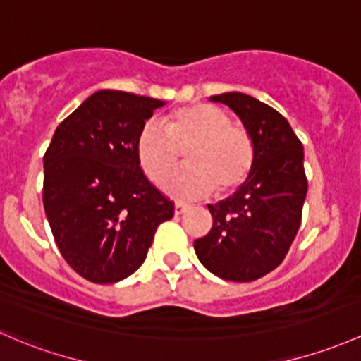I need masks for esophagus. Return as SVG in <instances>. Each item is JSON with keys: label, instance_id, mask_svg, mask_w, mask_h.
Instances as JSON below:
<instances>
[{"label": "esophagus", "instance_id": "1", "mask_svg": "<svg viewBox=\"0 0 361 361\" xmlns=\"http://www.w3.org/2000/svg\"><path fill=\"white\" fill-rule=\"evenodd\" d=\"M190 209V206H188V204H183V202H174V214L176 216H180V214H183L185 211H188Z\"/></svg>", "mask_w": 361, "mask_h": 361}]
</instances>
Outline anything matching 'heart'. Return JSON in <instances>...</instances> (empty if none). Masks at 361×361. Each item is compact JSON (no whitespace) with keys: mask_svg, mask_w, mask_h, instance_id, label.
<instances>
[{"mask_svg":"<svg viewBox=\"0 0 361 361\" xmlns=\"http://www.w3.org/2000/svg\"><path fill=\"white\" fill-rule=\"evenodd\" d=\"M147 123L136 138V159L145 176L164 183L178 169L181 152L188 168L166 183V192L181 199H195L216 190L225 195L245 183L254 166L252 136L242 126L230 124L221 109L195 104ZM165 133H162L161 131Z\"/></svg>","mask_w":361,"mask_h":361,"instance_id":"obj_1","label":"heart"}]
</instances>
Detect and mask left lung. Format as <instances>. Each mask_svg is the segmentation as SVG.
Listing matches in <instances>:
<instances>
[{
  "label": "left lung",
  "mask_w": 361,
  "mask_h": 361,
  "mask_svg": "<svg viewBox=\"0 0 361 361\" xmlns=\"http://www.w3.org/2000/svg\"><path fill=\"white\" fill-rule=\"evenodd\" d=\"M240 117L252 136L254 166L233 195L209 204L212 228L193 242L211 273L231 282H252L283 261L301 225L308 192L302 143L286 117L249 94L211 97Z\"/></svg>",
  "instance_id": "1"
}]
</instances>
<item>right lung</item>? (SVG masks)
Returning <instances> with one entry per match:
<instances>
[{
  "mask_svg": "<svg viewBox=\"0 0 361 361\" xmlns=\"http://www.w3.org/2000/svg\"><path fill=\"white\" fill-rule=\"evenodd\" d=\"M164 102L102 90L56 128L44 154L43 204L60 254L82 279L116 283L145 261L174 204L147 180L136 138Z\"/></svg>",
  "mask_w": 361,
  "mask_h": 361,
  "instance_id": "add662e5",
  "label": "right lung"
}]
</instances>
